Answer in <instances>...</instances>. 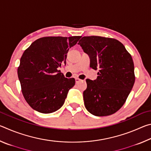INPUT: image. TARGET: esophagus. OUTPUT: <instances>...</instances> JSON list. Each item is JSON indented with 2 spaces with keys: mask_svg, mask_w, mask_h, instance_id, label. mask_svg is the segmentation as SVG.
<instances>
[{
  "mask_svg": "<svg viewBox=\"0 0 151 151\" xmlns=\"http://www.w3.org/2000/svg\"><path fill=\"white\" fill-rule=\"evenodd\" d=\"M80 81H81V79H79L78 78H75V82H76V83H79V82H80Z\"/></svg>",
  "mask_w": 151,
  "mask_h": 151,
  "instance_id": "34e87169",
  "label": "esophagus"
}]
</instances>
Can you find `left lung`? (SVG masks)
<instances>
[{"mask_svg": "<svg viewBox=\"0 0 151 151\" xmlns=\"http://www.w3.org/2000/svg\"><path fill=\"white\" fill-rule=\"evenodd\" d=\"M78 45L90 57V66L99 70L96 79H86L85 105L94 116L114 114L124 104L135 77L131 55L119 40L97 36L84 37Z\"/></svg>", "mask_w": 151, "mask_h": 151, "instance_id": "8db88e82", "label": "left lung"}]
</instances>
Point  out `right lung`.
Instances as JSON below:
<instances>
[{
  "label": "right lung",
  "mask_w": 151,
  "mask_h": 151,
  "mask_svg": "<svg viewBox=\"0 0 151 151\" xmlns=\"http://www.w3.org/2000/svg\"><path fill=\"white\" fill-rule=\"evenodd\" d=\"M81 37H48L36 40L24 51L18 68L22 93L31 108L51 113L61 108L75 78H65L58 68Z\"/></svg>",
  "instance_id": "right-lung-1"
}]
</instances>
